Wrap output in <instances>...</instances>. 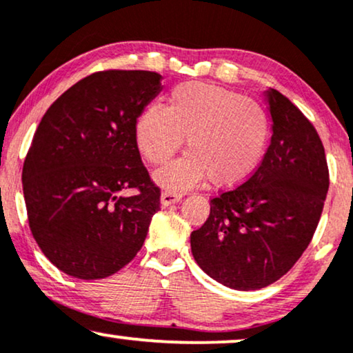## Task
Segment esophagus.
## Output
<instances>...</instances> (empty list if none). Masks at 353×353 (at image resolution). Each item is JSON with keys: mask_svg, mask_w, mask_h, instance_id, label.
<instances>
[{"mask_svg": "<svg viewBox=\"0 0 353 353\" xmlns=\"http://www.w3.org/2000/svg\"><path fill=\"white\" fill-rule=\"evenodd\" d=\"M182 200V194L176 190H164L161 194V205L163 206H169L177 203V201Z\"/></svg>", "mask_w": 353, "mask_h": 353, "instance_id": "esophagus-1", "label": "esophagus"}]
</instances>
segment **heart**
Wrapping results in <instances>:
<instances>
[{
	"mask_svg": "<svg viewBox=\"0 0 353 353\" xmlns=\"http://www.w3.org/2000/svg\"><path fill=\"white\" fill-rule=\"evenodd\" d=\"M184 137L190 153L159 171V184L182 190L208 176L216 187H232L247 181L265 157L270 119L252 98L187 82L174 88L168 106L148 105L135 122L140 153L153 166L171 161Z\"/></svg>",
	"mask_w": 353,
	"mask_h": 353,
	"instance_id": "heart-1",
	"label": "heart"
}]
</instances>
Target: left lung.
I'll return each instance as SVG.
<instances>
[{"label":"left lung","instance_id":"obj_1","mask_svg":"<svg viewBox=\"0 0 353 353\" xmlns=\"http://www.w3.org/2000/svg\"><path fill=\"white\" fill-rule=\"evenodd\" d=\"M271 143L255 172L210 200V216L192 232V255L206 274L237 290L283 278L312 242L321 218L330 169L307 116L271 90Z\"/></svg>","mask_w":353,"mask_h":353}]
</instances>
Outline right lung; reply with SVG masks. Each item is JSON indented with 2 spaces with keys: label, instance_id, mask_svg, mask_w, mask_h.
Wrapping results in <instances>:
<instances>
[{
  "label": "right lung",
  "instance_id": "add662e5",
  "mask_svg": "<svg viewBox=\"0 0 353 353\" xmlns=\"http://www.w3.org/2000/svg\"><path fill=\"white\" fill-rule=\"evenodd\" d=\"M159 81L150 70H100L41 117L22 168L23 199L32 236L65 274H114L134 260L161 210V189L135 140V122ZM129 188L132 196L120 195Z\"/></svg>",
  "mask_w": 353,
  "mask_h": 353
}]
</instances>
